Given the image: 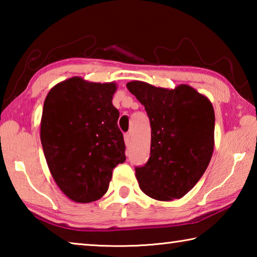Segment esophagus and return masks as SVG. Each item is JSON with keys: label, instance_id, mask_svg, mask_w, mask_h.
Wrapping results in <instances>:
<instances>
[{"label": "esophagus", "instance_id": "obj_1", "mask_svg": "<svg viewBox=\"0 0 257 257\" xmlns=\"http://www.w3.org/2000/svg\"><path fill=\"white\" fill-rule=\"evenodd\" d=\"M130 139H132V136H130V134H129V133L124 134V143H125V144L129 145V143H130Z\"/></svg>", "mask_w": 257, "mask_h": 257}]
</instances>
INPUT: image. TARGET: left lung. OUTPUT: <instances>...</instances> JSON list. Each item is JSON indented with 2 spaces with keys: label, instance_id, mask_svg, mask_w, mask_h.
Returning a JSON list of instances; mask_svg holds the SVG:
<instances>
[{
  "label": "left lung",
  "instance_id": "1",
  "mask_svg": "<svg viewBox=\"0 0 257 257\" xmlns=\"http://www.w3.org/2000/svg\"><path fill=\"white\" fill-rule=\"evenodd\" d=\"M127 88L145 106L151 123L150 159L135 168L139 187L158 201L181 198L201 179L212 158V104L188 85L167 89L130 81Z\"/></svg>",
  "mask_w": 257,
  "mask_h": 257
}]
</instances>
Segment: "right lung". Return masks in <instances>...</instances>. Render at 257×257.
<instances>
[{"label":"right lung","mask_w":257,"mask_h":257,"mask_svg":"<svg viewBox=\"0 0 257 257\" xmlns=\"http://www.w3.org/2000/svg\"><path fill=\"white\" fill-rule=\"evenodd\" d=\"M115 90L114 82L73 77L54 86L45 98L43 151L56 185L77 203L101 198L113 169L125 161L119 111L112 104Z\"/></svg>","instance_id":"1"}]
</instances>
